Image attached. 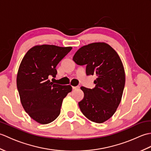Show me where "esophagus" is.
<instances>
[{
  "label": "esophagus",
  "mask_w": 151,
  "mask_h": 151,
  "mask_svg": "<svg viewBox=\"0 0 151 151\" xmlns=\"http://www.w3.org/2000/svg\"><path fill=\"white\" fill-rule=\"evenodd\" d=\"M73 89H77V88H79L80 87H79V86H73Z\"/></svg>",
  "instance_id": "34e87169"
}]
</instances>
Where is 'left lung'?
<instances>
[{"mask_svg": "<svg viewBox=\"0 0 151 151\" xmlns=\"http://www.w3.org/2000/svg\"><path fill=\"white\" fill-rule=\"evenodd\" d=\"M73 60L86 65L87 75L97 76L93 89L81 88L84 97L78 102L80 109L88 119L104 123L116 111L123 95L125 73L120 57L108 44L97 42L80 48Z\"/></svg>", "mask_w": 151, "mask_h": 151, "instance_id": "obj_1", "label": "left lung"}]
</instances>
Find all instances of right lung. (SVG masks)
Returning a JSON list of instances; mask_svg holds the SVG:
<instances>
[{
    "instance_id": "1",
    "label": "right lung",
    "mask_w": 151,
    "mask_h": 151,
    "mask_svg": "<svg viewBox=\"0 0 151 151\" xmlns=\"http://www.w3.org/2000/svg\"><path fill=\"white\" fill-rule=\"evenodd\" d=\"M71 47L39 45L28 51L22 58L17 75V87L25 111L37 123H50L58 117L63 99L72 91L70 85L50 82L56 77V65Z\"/></svg>"
}]
</instances>
